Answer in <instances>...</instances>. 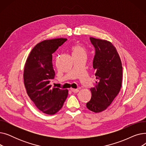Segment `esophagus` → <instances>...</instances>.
Here are the masks:
<instances>
[{
	"instance_id": "1",
	"label": "esophagus",
	"mask_w": 146,
	"mask_h": 146,
	"mask_svg": "<svg viewBox=\"0 0 146 146\" xmlns=\"http://www.w3.org/2000/svg\"><path fill=\"white\" fill-rule=\"evenodd\" d=\"M71 91L73 93H78L79 92V89H71Z\"/></svg>"
}]
</instances>
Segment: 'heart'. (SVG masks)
<instances>
[{"label":"heart","mask_w":146,"mask_h":146,"mask_svg":"<svg viewBox=\"0 0 146 146\" xmlns=\"http://www.w3.org/2000/svg\"><path fill=\"white\" fill-rule=\"evenodd\" d=\"M72 50L73 54H86L85 48L79 45H74Z\"/></svg>","instance_id":"1"}]
</instances>
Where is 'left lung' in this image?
I'll use <instances>...</instances> for the list:
<instances>
[{
	"mask_svg": "<svg viewBox=\"0 0 146 146\" xmlns=\"http://www.w3.org/2000/svg\"><path fill=\"white\" fill-rule=\"evenodd\" d=\"M95 49L93 67L97 81L91 88L90 100L86 104L90 111L105 110L118 94L121 87L122 67L115 47L110 42L90 37Z\"/></svg>",
	"mask_w": 146,
	"mask_h": 146,
	"instance_id": "1",
	"label": "left lung"
}]
</instances>
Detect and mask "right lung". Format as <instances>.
I'll return each instance as SVG.
<instances>
[{
  "instance_id": "add662e5",
  "label": "right lung",
  "mask_w": 146,
  "mask_h": 146,
  "mask_svg": "<svg viewBox=\"0 0 146 146\" xmlns=\"http://www.w3.org/2000/svg\"><path fill=\"white\" fill-rule=\"evenodd\" d=\"M67 40L66 38H56L37 44L31 51L25 65L24 79L27 94L37 108L46 114L57 112L68 95V90L50 85L55 76L52 54Z\"/></svg>"
}]
</instances>
